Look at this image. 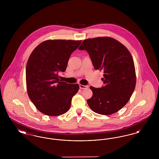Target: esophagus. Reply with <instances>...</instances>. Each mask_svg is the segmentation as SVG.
I'll list each match as a JSON object with an SVG mask.
<instances>
[{
  "label": "esophagus",
  "instance_id": "34e87169",
  "mask_svg": "<svg viewBox=\"0 0 159 159\" xmlns=\"http://www.w3.org/2000/svg\"><path fill=\"white\" fill-rule=\"evenodd\" d=\"M79 87L80 89H87L88 88V86H85V85H82V84H79Z\"/></svg>",
  "mask_w": 159,
  "mask_h": 159
}]
</instances>
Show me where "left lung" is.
I'll list each match as a JSON object with an SVG mask.
<instances>
[{"instance_id": "8db88e82", "label": "left lung", "mask_w": 159, "mask_h": 159, "mask_svg": "<svg viewBox=\"0 0 159 159\" xmlns=\"http://www.w3.org/2000/svg\"><path fill=\"white\" fill-rule=\"evenodd\" d=\"M89 54L95 70L104 71L100 88L91 86L92 97L87 100L91 110L97 113L110 115L125 106L136 85L134 62L128 49L110 37L85 39L79 48Z\"/></svg>"}]
</instances>
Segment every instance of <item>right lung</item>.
<instances>
[{
	"label": "right lung",
	"instance_id": "right-lung-1",
	"mask_svg": "<svg viewBox=\"0 0 159 159\" xmlns=\"http://www.w3.org/2000/svg\"><path fill=\"white\" fill-rule=\"evenodd\" d=\"M82 40H48L31 53L26 66L27 91L39 111L51 116L68 111L78 84H68L59 79L64 72L71 54Z\"/></svg>",
	"mask_w": 159,
	"mask_h": 159
}]
</instances>
